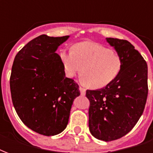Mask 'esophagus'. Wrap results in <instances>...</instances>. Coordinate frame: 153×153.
Segmentation results:
<instances>
[{
    "label": "esophagus",
    "instance_id": "34e87169",
    "mask_svg": "<svg viewBox=\"0 0 153 153\" xmlns=\"http://www.w3.org/2000/svg\"><path fill=\"white\" fill-rule=\"evenodd\" d=\"M79 91H80V94L82 95V96H84L85 94H86V89L83 88V87H79Z\"/></svg>",
    "mask_w": 153,
    "mask_h": 153
}]
</instances>
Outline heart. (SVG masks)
<instances>
[{
  "instance_id": "b5f03b06",
  "label": "heart",
  "mask_w": 153,
  "mask_h": 153,
  "mask_svg": "<svg viewBox=\"0 0 153 153\" xmlns=\"http://www.w3.org/2000/svg\"><path fill=\"white\" fill-rule=\"evenodd\" d=\"M59 56L68 78H73L81 70L82 82L93 89L106 87L114 81L123 66L119 55L93 42L76 44L72 51L61 50Z\"/></svg>"
}]
</instances>
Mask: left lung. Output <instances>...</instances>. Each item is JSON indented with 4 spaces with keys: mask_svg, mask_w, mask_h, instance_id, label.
I'll return each instance as SVG.
<instances>
[{
    "mask_svg": "<svg viewBox=\"0 0 153 153\" xmlns=\"http://www.w3.org/2000/svg\"><path fill=\"white\" fill-rule=\"evenodd\" d=\"M122 60L120 73L105 88L87 90L90 133L100 140L120 138L134 127L148 97V65L129 42L106 38Z\"/></svg>",
    "mask_w": 153,
    "mask_h": 153,
    "instance_id": "obj_1",
    "label": "left lung"
}]
</instances>
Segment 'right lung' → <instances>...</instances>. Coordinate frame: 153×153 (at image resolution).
Instances as JSON below:
<instances>
[{
	"label": "right lung",
	"instance_id": "right-lung-1",
	"mask_svg": "<svg viewBox=\"0 0 153 153\" xmlns=\"http://www.w3.org/2000/svg\"><path fill=\"white\" fill-rule=\"evenodd\" d=\"M70 38L41 35L19 51L10 79L13 105L27 127L45 136L66 128L79 85L65 77L57 48Z\"/></svg>",
	"mask_w": 153,
	"mask_h": 153
}]
</instances>
